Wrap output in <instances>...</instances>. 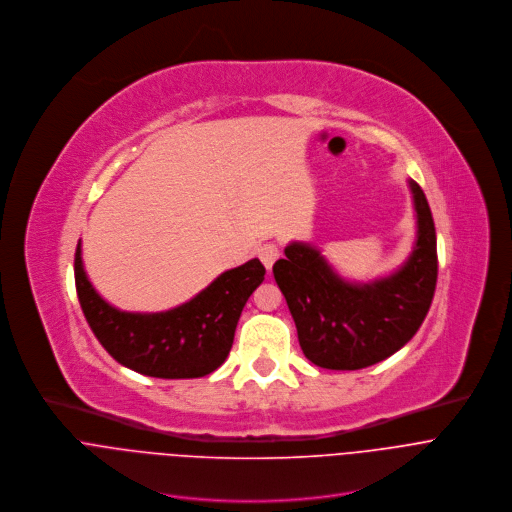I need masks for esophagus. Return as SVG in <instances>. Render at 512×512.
<instances>
[{"label": "esophagus", "instance_id": "1", "mask_svg": "<svg viewBox=\"0 0 512 512\" xmlns=\"http://www.w3.org/2000/svg\"><path fill=\"white\" fill-rule=\"evenodd\" d=\"M258 258L262 260V264L266 266V270H272L274 262L280 258V248L274 242H266L258 246Z\"/></svg>", "mask_w": 512, "mask_h": 512}]
</instances>
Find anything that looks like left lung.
Segmentation results:
<instances>
[{"instance_id": "left-lung-1", "label": "left lung", "mask_w": 512, "mask_h": 512, "mask_svg": "<svg viewBox=\"0 0 512 512\" xmlns=\"http://www.w3.org/2000/svg\"><path fill=\"white\" fill-rule=\"evenodd\" d=\"M418 236L393 274L367 284L341 278L325 256L302 242L272 266L294 319L304 357L323 369L355 371L399 351L422 327L436 290V228L422 187L410 179Z\"/></svg>"}]
</instances>
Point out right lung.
Masks as SVG:
<instances>
[{"mask_svg": "<svg viewBox=\"0 0 512 512\" xmlns=\"http://www.w3.org/2000/svg\"><path fill=\"white\" fill-rule=\"evenodd\" d=\"M266 268L258 258L222 272L191 300L163 313H125L90 284L80 242L74 280L82 313L107 353L121 365L159 379H193L216 371L228 357L236 325Z\"/></svg>", "mask_w": 512, "mask_h": 512, "instance_id": "right-lung-1", "label": "right lung"}]
</instances>
